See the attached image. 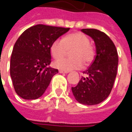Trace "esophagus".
<instances>
[{
    "label": "esophagus",
    "mask_w": 132,
    "mask_h": 132,
    "mask_svg": "<svg viewBox=\"0 0 132 132\" xmlns=\"http://www.w3.org/2000/svg\"><path fill=\"white\" fill-rule=\"evenodd\" d=\"M59 72H60V73H68L69 72H67V71H64V70H61V69H60V70H59Z\"/></svg>",
    "instance_id": "esophagus-1"
}]
</instances>
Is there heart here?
I'll list each match as a JSON object with an SVG mask.
<instances>
[{
	"label": "heart",
	"mask_w": 132,
	"mask_h": 132,
	"mask_svg": "<svg viewBox=\"0 0 132 132\" xmlns=\"http://www.w3.org/2000/svg\"><path fill=\"white\" fill-rule=\"evenodd\" d=\"M89 43L90 40L88 36L80 32L70 34L66 36L63 40H56L50 47L53 57L58 59L55 61L54 66L68 72L81 69L83 66V63L88 65L92 62L94 56L93 49ZM70 49L72 50L71 58H61Z\"/></svg>",
	"instance_id": "1"
}]
</instances>
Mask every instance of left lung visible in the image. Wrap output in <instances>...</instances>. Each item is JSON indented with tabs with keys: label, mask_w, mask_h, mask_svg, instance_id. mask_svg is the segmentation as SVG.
Here are the masks:
<instances>
[{
	"label": "left lung",
	"mask_w": 132,
	"mask_h": 132,
	"mask_svg": "<svg viewBox=\"0 0 132 132\" xmlns=\"http://www.w3.org/2000/svg\"><path fill=\"white\" fill-rule=\"evenodd\" d=\"M95 42V56L88 69L83 72L76 86L72 87L76 100L83 105H93L103 102L110 94L117 75L118 53L112 40L95 29H82Z\"/></svg>",
	"instance_id": "obj_1"
}]
</instances>
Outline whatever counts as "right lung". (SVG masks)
<instances>
[{"mask_svg":"<svg viewBox=\"0 0 132 132\" xmlns=\"http://www.w3.org/2000/svg\"><path fill=\"white\" fill-rule=\"evenodd\" d=\"M69 28L38 24L26 30L16 41L11 58L10 73L16 94L23 99L43 95L58 69L51 68L52 43Z\"/></svg>","mask_w":132,"mask_h":132,"instance_id":"right-lung-1","label":"right lung"}]
</instances>
